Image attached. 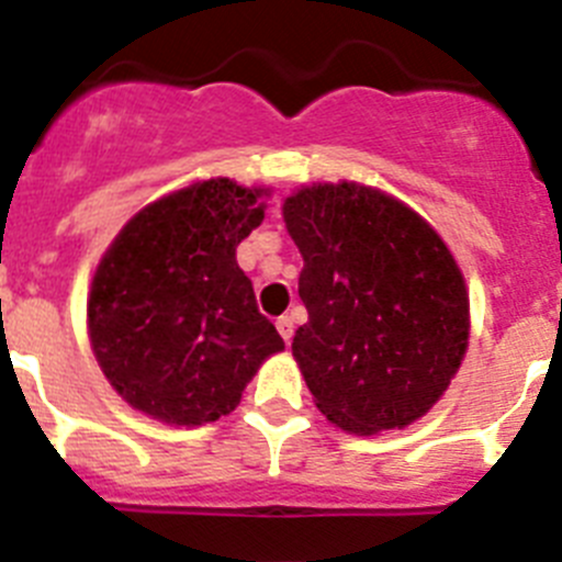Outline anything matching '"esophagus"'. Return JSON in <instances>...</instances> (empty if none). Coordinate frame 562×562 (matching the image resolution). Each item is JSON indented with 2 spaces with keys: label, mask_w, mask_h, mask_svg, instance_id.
Masks as SVG:
<instances>
[{
  "label": "esophagus",
  "mask_w": 562,
  "mask_h": 562,
  "mask_svg": "<svg viewBox=\"0 0 562 562\" xmlns=\"http://www.w3.org/2000/svg\"><path fill=\"white\" fill-rule=\"evenodd\" d=\"M277 329H280L282 340H285V344H291V338H293V318L291 316H280V318H277Z\"/></svg>",
  "instance_id": "obj_1"
}]
</instances>
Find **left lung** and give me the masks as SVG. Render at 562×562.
I'll return each instance as SVG.
<instances>
[{
	"instance_id": "8db88e82",
	"label": "left lung",
	"mask_w": 562,
	"mask_h": 562,
	"mask_svg": "<svg viewBox=\"0 0 562 562\" xmlns=\"http://www.w3.org/2000/svg\"><path fill=\"white\" fill-rule=\"evenodd\" d=\"M305 269L293 358L316 407L355 435L407 427L443 396L469 346V293L416 210L358 182L282 204Z\"/></svg>"
}]
</instances>
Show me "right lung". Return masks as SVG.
<instances>
[{
  "label": "right lung",
  "mask_w": 562,
  "mask_h": 562,
  "mask_svg": "<svg viewBox=\"0 0 562 562\" xmlns=\"http://www.w3.org/2000/svg\"><path fill=\"white\" fill-rule=\"evenodd\" d=\"M269 188L193 182L135 213L88 293V335L127 405L175 427L238 407L280 333L257 311L235 249L260 227Z\"/></svg>",
  "instance_id": "right-lung-1"
}]
</instances>
